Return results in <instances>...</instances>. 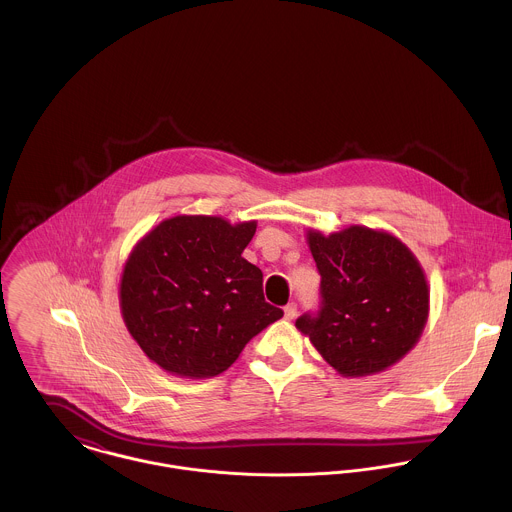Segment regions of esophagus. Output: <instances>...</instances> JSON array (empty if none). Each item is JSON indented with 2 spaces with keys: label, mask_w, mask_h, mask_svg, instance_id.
Instances as JSON below:
<instances>
[{
  "label": "esophagus",
  "mask_w": 512,
  "mask_h": 512,
  "mask_svg": "<svg viewBox=\"0 0 512 512\" xmlns=\"http://www.w3.org/2000/svg\"><path fill=\"white\" fill-rule=\"evenodd\" d=\"M295 315H297V305H295V303H288V305L284 307V317H286L288 321H292Z\"/></svg>",
  "instance_id": "obj_1"
}]
</instances>
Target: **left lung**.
I'll use <instances>...</instances> for the list:
<instances>
[{"label": "left lung", "mask_w": 512, "mask_h": 512, "mask_svg": "<svg viewBox=\"0 0 512 512\" xmlns=\"http://www.w3.org/2000/svg\"><path fill=\"white\" fill-rule=\"evenodd\" d=\"M321 274L323 307L297 331L345 378L378 374L404 359L430 317V286L414 252L392 232L351 224L305 230Z\"/></svg>", "instance_id": "8db88e82"}]
</instances>
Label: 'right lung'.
<instances>
[{"mask_svg":"<svg viewBox=\"0 0 512 512\" xmlns=\"http://www.w3.org/2000/svg\"><path fill=\"white\" fill-rule=\"evenodd\" d=\"M256 226L175 215L134 244L120 278V311L151 363L181 378L217 376L284 315L266 303L260 268L242 258Z\"/></svg>","mask_w":512,"mask_h":512,"instance_id":"right-lung-1","label":"right lung"}]
</instances>
